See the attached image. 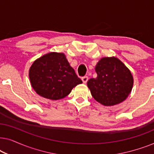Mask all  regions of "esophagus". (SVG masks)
<instances>
[{
	"label": "esophagus",
	"instance_id": "obj_1",
	"mask_svg": "<svg viewBox=\"0 0 154 154\" xmlns=\"http://www.w3.org/2000/svg\"><path fill=\"white\" fill-rule=\"evenodd\" d=\"M88 80V76H83V78H82V81H83V83H87Z\"/></svg>",
	"mask_w": 154,
	"mask_h": 154
}]
</instances>
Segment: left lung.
Returning a JSON list of instances; mask_svg holds the SVG:
<instances>
[{"mask_svg": "<svg viewBox=\"0 0 154 154\" xmlns=\"http://www.w3.org/2000/svg\"><path fill=\"white\" fill-rule=\"evenodd\" d=\"M97 77L88 81L94 100L113 106L126 100L133 86V77L125 64L115 57H103L95 66Z\"/></svg>", "mask_w": 154, "mask_h": 154, "instance_id": "1", "label": "left lung"}]
</instances>
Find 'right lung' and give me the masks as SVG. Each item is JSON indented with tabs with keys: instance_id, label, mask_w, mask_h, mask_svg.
Instances as JSON below:
<instances>
[{
	"instance_id": "add662e5",
	"label": "right lung",
	"mask_w": 154,
	"mask_h": 154,
	"mask_svg": "<svg viewBox=\"0 0 154 154\" xmlns=\"http://www.w3.org/2000/svg\"><path fill=\"white\" fill-rule=\"evenodd\" d=\"M29 75L35 92L52 100L65 97L83 83L62 52H50L37 59L30 67Z\"/></svg>"
}]
</instances>
